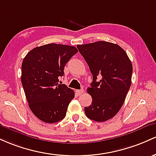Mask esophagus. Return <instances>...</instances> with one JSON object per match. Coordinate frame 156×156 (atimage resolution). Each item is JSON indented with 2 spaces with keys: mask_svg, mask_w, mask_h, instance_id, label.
Segmentation results:
<instances>
[{
  "mask_svg": "<svg viewBox=\"0 0 156 156\" xmlns=\"http://www.w3.org/2000/svg\"><path fill=\"white\" fill-rule=\"evenodd\" d=\"M76 93L77 95H81L82 94H83L84 93V90L83 89H80V90H76Z\"/></svg>",
  "mask_w": 156,
  "mask_h": 156,
  "instance_id": "1",
  "label": "esophagus"
}]
</instances>
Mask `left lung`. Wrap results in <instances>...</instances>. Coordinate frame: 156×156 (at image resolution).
Here are the masks:
<instances>
[{
    "label": "left lung",
    "mask_w": 156,
    "mask_h": 156,
    "mask_svg": "<svg viewBox=\"0 0 156 156\" xmlns=\"http://www.w3.org/2000/svg\"><path fill=\"white\" fill-rule=\"evenodd\" d=\"M76 47L93 75V82L87 88L92 103L85 108L86 116L99 122L111 119L123 105L130 87L131 61L123 48L110 42L98 41Z\"/></svg>",
    "instance_id": "8db88e82"
}]
</instances>
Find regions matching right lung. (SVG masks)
Instances as JSON below:
<instances>
[{"mask_svg":"<svg viewBox=\"0 0 156 156\" xmlns=\"http://www.w3.org/2000/svg\"><path fill=\"white\" fill-rule=\"evenodd\" d=\"M76 47L49 43L36 47L22 63L21 83L31 111L45 123L63 119L74 91L59 84L64 68L75 54Z\"/></svg>","mask_w":156,"mask_h":156,"instance_id":"obj_1","label":"right lung"}]
</instances>
